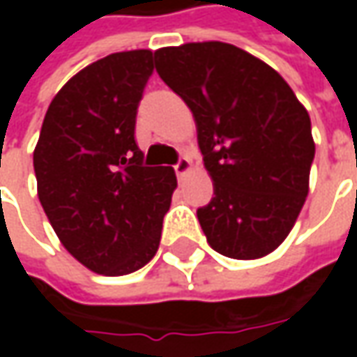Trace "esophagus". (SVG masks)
Listing matches in <instances>:
<instances>
[{"label": "esophagus", "instance_id": "34e87169", "mask_svg": "<svg viewBox=\"0 0 357 357\" xmlns=\"http://www.w3.org/2000/svg\"><path fill=\"white\" fill-rule=\"evenodd\" d=\"M190 171V160L186 157H181L176 160V165H174V172H176V176L181 178V176H185L186 172Z\"/></svg>", "mask_w": 357, "mask_h": 357}]
</instances>
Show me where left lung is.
<instances>
[{
    "mask_svg": "<svg viewBox=\"0 0 357 357\" xmlns=\"http://www.w3.org/2000/svg\"><path fill=\"white\" fill-rule=\"evenodd\" d=\"M157 73L192 111L214 197L197 211L214 250L262 258L280 246L308 197V111L270 65L222 41L155 51Z\"/></svg>",
    "mask_w": 357,
    "mask_h": 357,
    "instance_id": "obj_1",
    "label": "left lung"
}]
</instances>
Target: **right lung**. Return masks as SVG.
Listing matches in <instances>:
<instances>
[{"mask_svg":"<svg viewBox=\"0 0 357 357\" xmlns=\"http://www.w3.org/2000/svg\"><path fill=\"white\" fill-rule=\"evenodd\" d=\"M149 49L107 55L49 105L33 151L37 195L61 244L97 274L123 276L158 250L176 176L146 167L135 141Z\"/></svg>","mask_w":357,"mask_h":357,"instance_id":"right-lung-1","label":"right lung"}]
</instances>
